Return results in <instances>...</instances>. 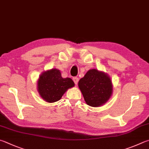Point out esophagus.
<instances>
[{"mask_svg":"<svg viewBox=\"0 0 149 149\" xmlns=\"http://www.w3.org/2000/svg\"><path fill=\"white\" fill-rule=\"evenodd\" d=\"M73 81H74L75 85H77V83H78V81H79V78L77 77H73Z\"/></svg>","mask_w":149,"mask_h":149,"instance_id":"34e87169","label":"esophagus"}]
</instances>
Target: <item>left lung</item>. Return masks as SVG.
<instances>
[{
	"mask_svg": "<svg viewBox=\"0 0 149 149\" xmlns=\"http://www.w3.org/2000/svg\"><path fill=\"white\" fill-rule=\"evenodd\" d=\"M86 104L100 107L109 100L113 94V84L109 75L96 69H91L78 83Z\"/></svg>",
	"mask_w": 149,
	"mask_h": 149,
	"instance_id": "8db88e82",
	"label": "left lung"
}]
</instances>
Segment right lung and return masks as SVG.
<instances>
[{"label": "right lung", "instance_id": "obj_1", "mask_svg": "<svg viewBox=\"0 0 149 149\" xmlns=\"http://www.w3.org/2000/svg\"><path fill=\"white\" fill-rule=\"evenodd\" d=\"M75 83L71 78H63L60 70L52 68L43 72L37 81V91L45 102L54 103L61 100L69 88Z\"/></svg>", "mask_w": 149, "mask_h": 149}]
</instances>
